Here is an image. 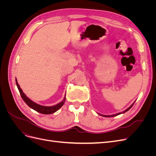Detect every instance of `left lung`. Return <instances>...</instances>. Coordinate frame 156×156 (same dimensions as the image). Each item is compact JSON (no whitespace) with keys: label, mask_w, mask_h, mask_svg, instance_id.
<instances>
[{"label":"left lung","mask_w":156,"mask_h":156,"mask_svg":"<svg viewBox=\"0 0 156 156\" xmlns=\"http://www.w3.org/2000/svg\"><path fill=\"white\" fill-rule=\"evenodd\" d=\"M134 102V103H135ZM134 103H133V104H132L129 107H128L127 108L126 110H125L124 111H123V112H119V113H117V114H115V115H101V114H99L98 113V115H101V116H104V117H113V116H117V115H120V114H122V113H124V112H127V111H129L130 108L132 107V106L133 105V104H134Z\"/></svg>","instance_id":"left-lung-1"}]
</instances>
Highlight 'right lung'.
Returning a JSON list of instances; mask_svg holds the SVG:
<instances>
[{"mask_svg":"<svg viewBox=\"0 0 156 156\" xmlns=\"http://www.w3.org/2000/svg\"><path fill=\"white\" fill-rule=\"evenodd\" d=\"M16 82L17 88L21 94V96L23 98V100H24V101L27 103V105L29 107H30L31 108H32V109H34V111L38 112L40 113H41V114H44V115L52 114V113H54L56 111H58L59 108L64 104V102L66 100V96L64 97L63 101H62L60 103H58V104H56L54 106L46 107V106H43V105H40L39 104H37V103H34V101H32L31 100H30L29 98L27 97L25 94L23 93L21 88H20V85H19L16 78Z\"/></svg>","mask_w":156,"mask_h":156,"instance_id":"add662e5","label":"right lung"}]
</instances>
